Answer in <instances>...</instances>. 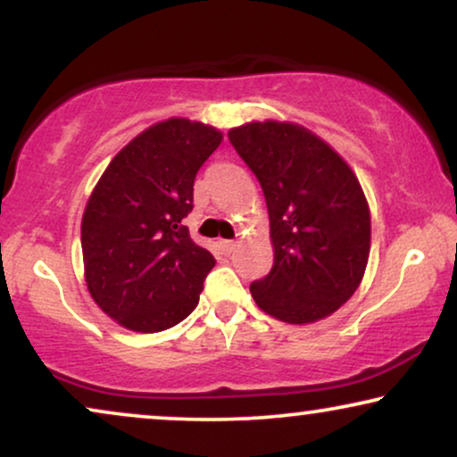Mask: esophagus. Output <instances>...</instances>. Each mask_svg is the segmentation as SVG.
Returning a JSON list of instances; mask_svg holds the SVG:
<instances>
[{
	"label": "esophagus",
	"instance_id": "obj_1",
	"mask_svg": "<svg viewBox=\"0 0 457 457\" xmlns=\"http://www.w3.org/2000/svg\"><path fill=\"white\" fill-rule=\"evenodd\" d=\"M220 247H222L224 253H230V252H235L237 241L235 239H224V241H220Z\"/></svg>",
	"mask_w": 457,
	"mask_h": 457
}]
</instances>
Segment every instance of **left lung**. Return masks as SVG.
Masks as SVG:
<instances>
[{
	"label": "left lung",
	"mask_w": 457,
	"mask_h": 457,
	"mask_svg": "<svg viewBox=\"0 0 457 457\" xmlns=\"http://www.w3.org/2000/svg\"><path fill=\"white\" fill-rule=\"evenodd\" d=\"M230 145L264 191L272 270L249 291L266 314L289 324L316 322L339 310L364 277L370 212L339 154L289 122L230 129Z\"/></svg>",
	"instance_id": "8db88e82"
}]
</instances>
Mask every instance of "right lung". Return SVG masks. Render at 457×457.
Wrapping results in <instances>:
<instances>
[{"mask_svg":"<svg viewBox=\"0 0 457 457\" xmlns=\"http://www.w3.org/2000/svg\"><path fill=\"white\" fill-rule=\"evenodd\" d=\"M222 133L170 118L118 152L87 202L80 243L91 297L137 333H158L195 310L216 260L193 243L183 218L193 183Z\"/></svg>","mask_w":457,"mask_h":457,"instance_id":"obj_1","label":"right lung"}]
</instances>
